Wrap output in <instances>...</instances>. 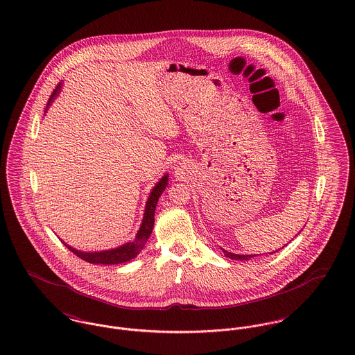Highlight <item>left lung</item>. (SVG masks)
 <instances>
[{
    "instance_id": "1",
    "label": "left lung",
    "mask_w": 355,
    "mask_h": 355,
    "mask_svg": "<svg viewBox=\"0 0 355 355\" xmlns=\"http://www.w3.org/2000/svg\"><path fill=\"white\" fill-rule=\"evenodd\" d=\"M222 250H223V253H225L226 257L233 259V260H249V259H252V257L256 256V254H234V253L227 252V250H225V249H222Z\"/></svg>"
}]
</instances>
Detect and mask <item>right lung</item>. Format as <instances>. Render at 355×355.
Listing matches in <instances>:
<instances>
[{
  "label": "right lung",
  "instance_id": "1",
  "mask_svg": "<svg viewBox=\"0 0 355 355\" xmlns=\"http://www.w3.org/2000/svg\"><path fill=\"white\" fill-rule=\"evenodd\" d=\"M60 89H61V84L57 85V88L53 91V94H51V96L47 102V106L53 102V99L60 92ZM167 181H168V174L163 175L158 184L154 187V189L151 191L150 197L147 200V204H146V211H144L141 226H140L137 234L132 242H128V243H125L119 248H116V249L102 250V252H81V250H76L75 248L65 243L67 248L71 252H73L81 260L88 261L91 264H107V266L110 264V266H114V264H121V263H125V261H129V260L135 259L141 252L147 239L150 238L151 233H153L154 222H155V208H157V204H158L159 197L167 187Z\"/></svg>",
  "mask_w": 355,
  "mask_h": 355
}]
</instances>
